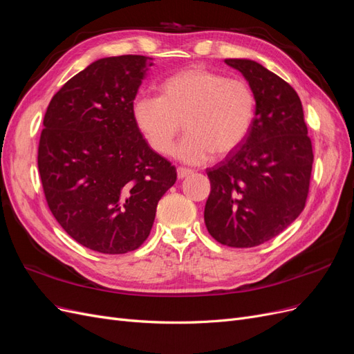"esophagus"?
<instances>
[{
  "label": "esophagus",
  "mask_w": 354,
  "mask_h": 354,
  "mask_svg": "<svg viewBox=\"0 0 354 354\" xmlns=\"http://www.w3.org/2000/svg\"><path fill=\"white\" fill-rule=\"evenodd\" d=\"M190 174H194V169H190V168H185V167H180V168H177V177H178V178H185V177H189Z\"/></svg>",
  "instance_id": "1"
}]
</instances>
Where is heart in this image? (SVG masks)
Here are the masks:
<instances>
[{
  "instance_id": "1",
  "label": "heart",
  "mask_w": 354,
  "mask_h": 354,
  "mask_svg": "<svg viewBox=\"0 0 354 354\" xmlns=\"http://www.w3.org/2000/svg\"><path fill=\"white\" fill-rule=\"evenodd\" d=\"M159 95L138 94L133 118L146 142L159 155L173 151L181 131L186 136L174 155L186 164H203L212 153L221 158L248 137L255 118V95L248 82L189 66L159 84Z\"/></svg>"
}]
</instances>
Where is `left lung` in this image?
Here are the masks:
<instances>
[{
    "label": "left lung",
    "instance_id": "1",
    "mask_svg": "<svg viewBox=\"0 0 354 354\" xmlns=\"http://www.w3.org/2000/svg\"><path fill=\"white\" fill-rule=\"evenodd\" d=\"M255 95V118L245 142L207 174L203 211L217 242L252 248L282 233L304 209L313 165L303 104L276 73L250 59H226Z\"/></svg>",
    "mask_w": 354,
    "mask_h": 354
}]
</instances>
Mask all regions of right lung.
I'll return each mask as SVG.
<instances>
[{
  "instance_id": "1",
  "label": "right lung",
  "mask_w": 354,
  "mask_h": 354,
  "mask_svg": "<svg viewBox=\"0 0 354 354\" xmlns=\"http://www.w3.org/2000/svg\"><path fill=\"white\" fill-rule=\"evenodd\" d=\"M152 57L93 62L53 95L38 169L48 208L72 239L102 254L137 250L177 171L152 151L133 102Z\"/></svg>"
}]
</instances>
